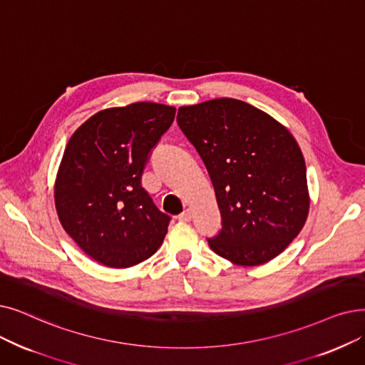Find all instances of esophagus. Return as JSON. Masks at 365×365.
<instances>
[{
  "label": "esophagus",
  "mask_w": 365,
  "mask_h": 365,
  "mask_svg": "<svg viewBox=\"0 0 365 365\" xmlns=\"http://www.w3.org/2000/svg\"><path fill=\"white\" fill-rule=\"evenodd\" d=\"M178 219H179L180 222H191L192 213H191V210H185V212H182V213L178 216Z\"/></svg>",
  "instance_id": "34e87169"
}]
</instances>
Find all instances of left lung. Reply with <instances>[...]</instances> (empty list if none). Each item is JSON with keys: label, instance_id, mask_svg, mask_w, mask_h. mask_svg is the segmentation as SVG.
Returning <instances> with one entry per match:
<instances>
[{"label": "left lung", "instance_id": "obj_1", "mask_svg": "<svg viewBox=\"0 0 365 365\" xmlns=\"http://www.w3.org/2000/svg\"><path fill=\"white\" fill-rule=\"evenodd\" d=\"M178 123L212 179L222 228L207 239L219 257L259 265L295 239L309 213L306 163L292 134L234 98L180 107Z\"/></svg>", "mask_w": 365, "mask_h": 365}]
</instances>
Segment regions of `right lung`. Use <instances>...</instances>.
<instances>
[{
	"label": "right lung",
	"mask_w": 365,
	"mask_h": 365,
	"mask_svg": "<svg viewBox=\"0 0 365 365\" xmlns=\"http://www.w3.org/2000/svg\"><path fill=\"white\" fill-rule=\"evenodd\" d=\"M176 108L134 103L89 118L71 135L55 183L61 225L92 259L126 268L163 245L171 217L141 176Z\"/></svg>",
	"instance_id": "add662e5"
}]
</instances>
